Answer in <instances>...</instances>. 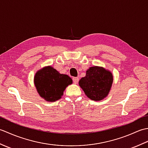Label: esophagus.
<instances>
[{
	"label": "esophagus",
	"mask_w": 148,
	"mask_h": 148,
	"mask_svg": "<svg viewBox=\"0 0 148 148\" xmlns=\"http://www.w3.org/2000/svg\"><path fill=\"white\" fill-rule=\"evenodd\" d=\"M72 79H73L74 83L75 84H77V83H78V81H79V78L76 77H73V78H72Z\"/></svg>",
	"instance_id": "obj_1"
}]
</instances>
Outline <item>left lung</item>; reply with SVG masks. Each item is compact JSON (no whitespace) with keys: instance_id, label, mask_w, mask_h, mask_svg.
Returning <instances> with one entry per match:
<instances>
[{"instance_id":"8db88e82","label":"left lung","mask_w":148,"mask_h":148,"mask_svg":"<svg viewBox=\"0 0 148 148\" xmlns=\"http://www.w3.org/2000/svg\"><path fill=\"white\" fill-rule=\"evenodd\" d=\"M113 81L111 72L100 67H90L86 76L82 77L79 84L86 95L95 101H100L108 96Z\"/></svg>"}]
</instances>
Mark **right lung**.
I'll list each match as a JSON object with an SVG mask.
<instances>
[{
  "label": "right lung",
  "instance_id": "add662e5",
  "mask_svg": "<svg viewBox=\"0 0 148 148\" xmlns=\"http://www.w3.org/2000/svg\"><path fill=\"white\" fill-rule=\"evenodd\" d=\"M72 83L70 77L60 74L51 66L39 70L34 77V84L37 92L49 102H55L60 99L66 87Z\"/></svg>",
  "mask_w": 148,
  "mask_h": 148
}]
</instances>
